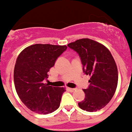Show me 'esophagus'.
Segmentation results:
<instances>
[{
	"mask_svg": "<svg viewBox=\"0 0 132 132\" xmlns=\"http://www.w3.org/2000/svg\"><path fill=\"white\" fill-rule=\"evenodd\" d=\"M76 90V88H69V90L71 92H73Z\"/></svg>",
	"mask_w": 132,
	"mask_h": 132,
	"instance_id": "esophagus-1",
	"label": "esophagus"
}]
</instances>
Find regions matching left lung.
<instances>
[{
  "mask_svg": "<svg viewBox=\"0 0 132 132\" xmlns=\"http://www.w3.org/2000/svg\"><path fill=\"white\" fill-rule=\"evenodd\" d=\"M79 54L83 72L90 76L85 98L78 103L87 112L102 109L110 101L116 92L118 74L116 62L108 48L88 38L76 40L67 45Z\"/></svg>",
  "mask_w": 132,
  "mask_h": 132,
  "instance_id": "obj_1",
  "label": "left lung"
}]
</instances>
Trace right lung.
I'll use <instances>...</instances> for the list:
<instances>
[{
    "mask_svg": "<svg viewBox=\"0 0 132 132\" xmlns=\"http://www.w3.org/2000/svg\"><path fill=\"white\" fill-rule=\"evenodd\" d=\"M67 48L66 45L38 44L27 47L18 55L14 70L15 88L22 102L31 111L47 114L59 107L65 88L50 86L44 80Z\"/></svg>",
    "mask_w": 132,
    "mask_h": 132,
    "instance_id": "add662e5",
    "label": "right lung"
}]
</instances>
